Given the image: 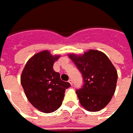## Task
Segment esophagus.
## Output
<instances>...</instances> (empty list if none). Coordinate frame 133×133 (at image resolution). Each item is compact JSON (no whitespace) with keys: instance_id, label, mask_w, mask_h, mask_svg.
<instances>
[{"instance_id":"obj_1","label":"esophagus","mask_w":133,"mask_h":133,"mask_svg":"<svg viewBox=\"0 0 133 133\" xmlns=\"http://www.w3.org/2000/svg\"><path fill=\"white\" fill-rule=\"evenodd\" d=\"M68 82L71 84V85H73V80H72V79H69V80H68Z\"/></svg>"}]
</instances>
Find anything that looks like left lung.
Instances as JSON below:
<instances>
[{
	"instance_id": "8db88e82",
	"label": "left lung",
	"mask_w": 133,
	"mask_h": 133,
	"mask_svg": "<svg viewBox=\"0 0 133 133\" xmlns=\"http://www.w3.org/2000/svg\"><path fill=\"white\" fill-rule=\"evenodd\" d=\"M68 57L83 77L84 85L76 91L82 106L90 112L101 110L115 93L118 79L116 68L105 54L97 50H89L82 55L71 54Z\"/></svg>"
}]
</instances>
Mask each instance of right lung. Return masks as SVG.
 I'll return each mask as SVG.
<instances>
[{"label":"right lung","mask_w":133,"mask_h":133,"mask_svg":"<svg viewBox=\"0 0 133 133\" xmlns=\"http://www.w3.org/2000/svg\"><path fill=\"white\" fill-rule=\"evenodd\" d=\"M59 57L52 56L47 50L37 53L28 60L21 74V85L28 100L43 112L57 110L62 104L65 90L71 86L53 69Z\"/></svg>","instance_id":"1"}]
</instances>
